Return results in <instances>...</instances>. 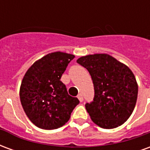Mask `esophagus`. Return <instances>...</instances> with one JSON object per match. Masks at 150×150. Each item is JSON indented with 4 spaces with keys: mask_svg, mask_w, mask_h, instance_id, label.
I'll return each mask as SVG.
<instances>
[{
    "mask_svg": "<svg viewBox=\"0 0 150 150\" xmlns=\"http://www.w3.org/2000/svg\"><path fill=\"white\" fill-rule=\"evenodd\" d=\"M77 97H78L79 100L80 101V102H83V95H82V94H79Z\"/></svg>",
    "mask_w": 150,
    "mask_h": 150,
    "instance_id": "1",
    "label": "esophagus"
}]
</instances>
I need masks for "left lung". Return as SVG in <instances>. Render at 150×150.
Here are the masks:
<instances>
[{
	"mask_svg": "<svg viewBox=\"0 0 150 150\" xmlns=\"http://www.w3.org/2000/svg\"><path fill=\"white\" fill-rule=\"evenodd\" d=\"M76 62L88 70L94 84V100L85 105L91 120L106 129L122 125L137 99L138 85L132 71L108 54L82 56Z\"/></svg>",
	"mask_w": 150,
	"mask_h": 150,
	"instance_id": "obj_1",
	"label": "left lung"
}]
</instances>
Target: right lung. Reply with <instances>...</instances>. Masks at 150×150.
<instances>
[{
  "mask_svg": "<svg viewBox=\"0 0 150 150\" xmlns=\"http://www.w3.org/2000/svg\"><path fill=\"white\" fill-rule=\"evenodd\" d=\"M74 54L56 51L33 63L20 87V100L25 112L34 125L42 129L62 127L79 101L68 95L60 79Z\"/></svg>",
  "mask_w": 150,
  "mask_h": 150,
  "instance_id": "right-lung-1",
  "label": "right lung"
}]
</instances>
